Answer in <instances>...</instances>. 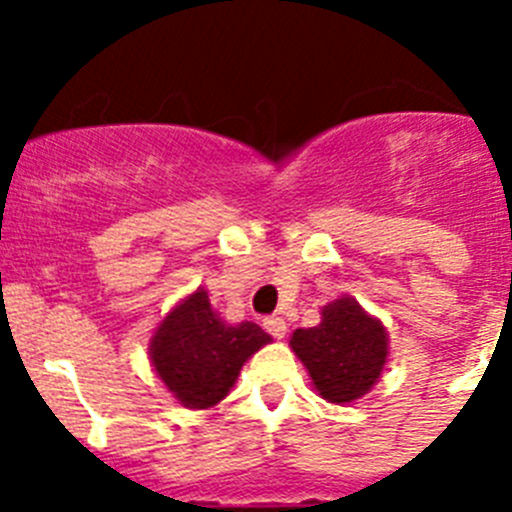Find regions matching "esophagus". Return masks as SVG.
Segmentation results:
<instances>
[{"label": "esophagus", "mask_w": 512, "mask_h": 512, "mask_svg": "<svg viewBox=\"0 0 512 512\" xmlns=\"http://www.w3.org/2000/svg\"><path fill=\"white\" fill-rule=\"evenodd\" d=\"M264 328L269 330V333L274 338H284V336H287V323H284V318H279V315H271V318H266L264 320Z\"/></svg>", "instance_id": "34e87169"}]
</instances>
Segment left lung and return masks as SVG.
<instances>
[{
  "instance_id": "left-lung-1",
  "label": "left lung",
  "mask_w": 512,
  "mask_h": 512,
  "mask_svg": "<svg viewBox=\"0 0 512 512\" xmlns=\"http://www.w3.org/2000/svg\"><path fill=\"white\" fill-rule=\"evenodd\" d=\"M328 402H354L372 390L387 361V333L351 297L330 302L323 323L297 328L289 341Z\"/></svg>"
}]
</instances>
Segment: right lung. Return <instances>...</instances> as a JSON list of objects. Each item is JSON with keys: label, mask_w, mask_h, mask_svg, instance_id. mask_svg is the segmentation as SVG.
Segmentation results:
<instances>
[{"label": "right lung", "mask_w": 512, "mask_h": 512, "mask_svg": "<svg viewBox=\"0 0 512 512\" xmlns=\"http://www.w3.org/2000/svg\"><path fill=\"white\" fill-rule=\"evenodd\" d=\"M269 341L256 323H223L205 289H197L158 325L151 361L176 400L205 410L228 395L248 356Z\"/></svg>", "instance_id": "add662e5"}]
</instances>
